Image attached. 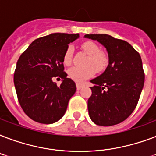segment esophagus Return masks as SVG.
Instances as JSON below:
<instances>
[{
  "instance_id": "obj_1",
  "label": "esophagus",
  "mask_w": 156,
  "mask_h": 156,
  "mask_svg": "<svg viewBox=\"0 0 156 156\" xmlns=\"http://www.w3.org/2000/svg\"><path fill=\"white\" fill-rule=\"evenodd\" d=\"M76 86H77V90H80V89H82L83 87V85L81 84V83H77Z\"/></svg>"
}]
</instances>
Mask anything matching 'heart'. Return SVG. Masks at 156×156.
<instances>
[{
	"label": "heart",
	"mask_w": 156,
	"mask_h": 156,
	"mask_svg": "<svg viewBox=\"0 0 156 156\" xmlns=\"http://www.w3.org/2000/svg\"><path fill=\"white\" fill-rule=\"evenodd\" d=\"M83 49L89 55L86 61L85 67H73L68 71L69 78L77 83H83L95 73V69L102 71L108 63V57L106 53L101 52L97 44L92 41H86L82 44ZM73 48L69 45L64 53L63 62L66 66H69L72 62Z\"/></svg>",
	"instance_id": "1"
}]
</instances>
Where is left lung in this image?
Returning a JSON list of instances; mask_svg holds the SVG:
<instances>
[{"mask_svg": "<svg viewBox=\"0 0 156 156\" xmlns=\"http://www.w3.org/2000/svg\"><path fill=\"white\" fill-rule=\"evenodd\" d=\"M107 50L108 65L102 74L90 80L94 87L88 112L98 126H111L125 121L137 106L144 85L142 59L128 42L106 34L85 35Z\"/></svg>", "mask_w": 156, "mask_h": 156, "instance_id": "1", "label": "left lung"}]
</instances>
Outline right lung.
I'll return each mask as SVG.
<instances>
[{"instance_id": "obj_1", "label": "right lung", "mask_w": 156, "mask_h": 156, "mask_svg": "<svg viewBox=\"0 0 156 156\" xmlns=\"http://www.w3.org/2000/svg\"><path fill=\"white\" fill-rule=\"evenodd\" d=\"M78 34L52 33L34 40L17 62L13 82L18 102L30 119L52 124L66 113L76 91L75 83L64 72L63 56ZM53 76L62 78L57 86Z\"/></svg>"}]
</instances>
